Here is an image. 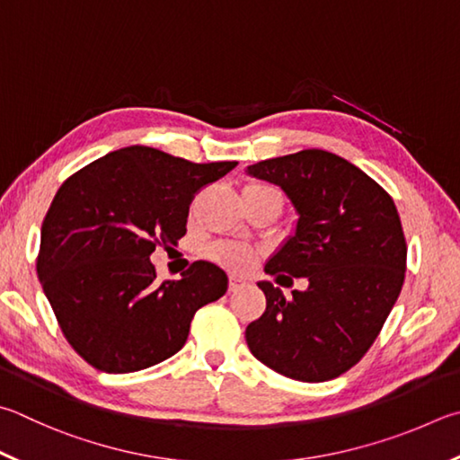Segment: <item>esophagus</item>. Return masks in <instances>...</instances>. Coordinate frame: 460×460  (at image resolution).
Here are the masks:
<instances>
[{
    "mask_svg": "<svg viewBox=\"0 0 460 460\" xmlns=\"http://www.w3.org/2000/svg\"><path fill=\"white\" fill-rule=\"evenodd\" d=\"M247 286V279L245 278H237V275H231L229 278V291H237L241 288Z\"/></svg>",
    "mask_w": 460,
    "mask_h": 460,
    "instance_id": "obj_1",
    "label": "esophagus"
}]
</instances>
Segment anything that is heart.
<instances>
[{
	"mask_svg": "<svg viewBox=\"0 0 460 460\" xmlns=\"http://www.w3.org/2000/svg\"><path fill=\"white\" fill-rule=\"evenodd\" d=\"M247 189H255V190H267L270 187H261V185H252ZM211 255L219 261L221 265L229 267V270H245L252 263V252H247L243 247H235V245H217L211 249Z\"/></svg>",
	"mask_w": 460,
	"mask_h": 460,
	"instance_id": "b5f03b06",
	"label": "heart"
}]
</instances>
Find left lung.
I'll use <instances>...</instances> for the list:
<instances>
[{"instance_id": "1", "label": "left lung", "mask_w": 460, "mask_h": 460, "mask_svg": "<svg viewBox=\"0 0 460 460\" xmlns=\"http://www.w3.org/2000/svg\"><path fill=\"white\" fill-rule=\"evenodd\" d=\"M245 172L278 185L297 213L265 273L307 279L289 299L273 283H257L267 305L247 325V346L288 378H338L368 352L402 289L406 241L396 205L356 164L320 148L267 158Z\"/></svg>"}]
</instances>
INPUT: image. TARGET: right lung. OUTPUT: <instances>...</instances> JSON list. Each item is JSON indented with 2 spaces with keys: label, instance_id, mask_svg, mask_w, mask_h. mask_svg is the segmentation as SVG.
I'll list each match as a JSON object with an SVG mask.
<instances>
[{
  "label": "right lung",
  "instance_id": "right-lung-1",
  "mask_svg": "<svg viewBox=\"0 0 460 460\" xmlns=\"http://www.w3.org/2000/svg\"><path fill=\"white\" fill-rule=\"evenodd\" d=\"M235 161L197 164L150 146L108 153L58 189L41 223L38 278L70 346L108 374L137 372L185 346L195 312L227 291V273L195 261L156 281L150 253L177 245L189 205Z\"/></svg>",
  "mask_w": 460,
  "mask_h": 460
}]
</instances>
